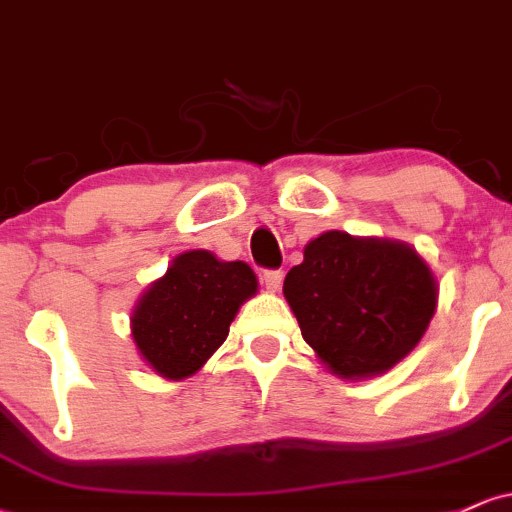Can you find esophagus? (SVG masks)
I'll use <instances>...</instances> for the list:
<instances>
[{
    "mask_svg": "<svg viewBox=\"0 0 512 512\" xmlns=\"http://www.w3.org/2000/svg\"><path fill=\"white\" fill-rule=\"evenodd\" d=\"M263 285H266L271 293H276V290L280 288V283H283V271H263Z\"/></svg>",
    "mask_w": 512,
    "mask_h": 512,
    "instance_id": "obj_1",
    "label": "esophagus"
}]
</instances>
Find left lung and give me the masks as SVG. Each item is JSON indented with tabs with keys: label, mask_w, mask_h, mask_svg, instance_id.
Segmentation results:
<instances>
[{
	"label": "left lung",
	"mask_w": 512,
	"mask_h": 512,
	"mask_svg": "<svg viewBox=\"0 0 512 512\" xmlns=\"http://www.w3.org/2000/svg\"><path fill=\"white\" fill-rule=\"evenodd\" d=\"M437 278L403 241L324 232L285 276L302 339L346 381L378 376L415 349L437 310Z\"/></svg>",
	"instance_id": "left-lung-1"
}]
</instances>
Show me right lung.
<instances>
[{
    "instance_id": "add662e5",
    "label": "right lung",
    "mask_w": 512,
    "mask_h": 512,
    "mask_svg": "<svg viewBox=\"0 0 512 512\" xmlns=\"http://www.w3.org/2000/svg\"><path fill=\"white\" fill-rule=\"evenodd\" d=\"M256 290V273L244 261L185 251L136 302L131 312L136 349L158 376L183 381L224 344L236 312Z\"/></svg>"
}]
</instances>
